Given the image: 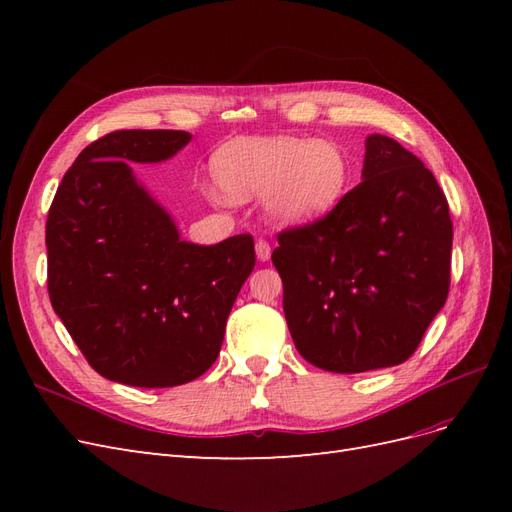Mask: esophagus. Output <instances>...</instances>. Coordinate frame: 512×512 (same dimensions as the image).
I'll return each instance as SVG.
<instances>
[{"instance_id": "34e87169", "label": "esophagus", "mask_w": 512, "mask_h": 512, "mask_svg": "<svg viewBox=\"0 0 512 512\" xmlns=\"http://www.w3.org/2000/svg\"><path fill=\"white\" fill-rule=\"evenodd\" d=\"M256 256H258L260 262H267L271 258V245H269V241H265V239H258L256 241Z\"/></svg>"}]
</instances>
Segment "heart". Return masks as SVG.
<instances>
[{"label": "heart", "mask_w": 512, "mask_h": 512, "mask_svg": "<svg viewBox=\"0 0 512 512\" xmlns=\"http://www.w3.org/2000/svg\"><path fill=\"white\" fill-rule=\"evenodd\" d=\"M350 158L335 141L297 136L235 138L213 156V177L232 200L265 192L269 218L284 226L329 215L350 183Z\"/></svg>", "instance_id": "heart-1"}]
</instances>
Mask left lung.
<instances>
[{
  "instance_id": "1",
  "label": "left lung",
  "mask_w": 512,
  "mask_h": 512,
  "mask_svg": "<svg viewBox=\"0 0 512 512\" xmlns=\"http://www.w3.org/2000/svg\"><path fill=\"white\" fill-rule=\"evenodd\" d=\"M361 177L322 220L280 232L271 256L294 346L335 374L408 361L451 284L453 222L431 170L371 134Z\"/></svg>"
}]
</instances>
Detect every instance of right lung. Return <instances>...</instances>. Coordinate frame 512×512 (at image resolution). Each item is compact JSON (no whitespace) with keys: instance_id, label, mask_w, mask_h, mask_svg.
Masks as SVG:
<instances>
[{"instance_id":"1","label":"right lung","mask_w":512,"mask_h":512,"mask_svg":"<svg viewBox=\"0 0 512 512\" xmlns=\"http://www.w3.org/2000/svg\"><path fill=\"white\" fill-rule=\"evenodd\" d=\"M192 141L183 130H117L85 147L46 220L49 297L100 376L141 389L192 382L215 363L256 254L250 235L183 241L134 177Z\"/></svg>"}]
</instances>
